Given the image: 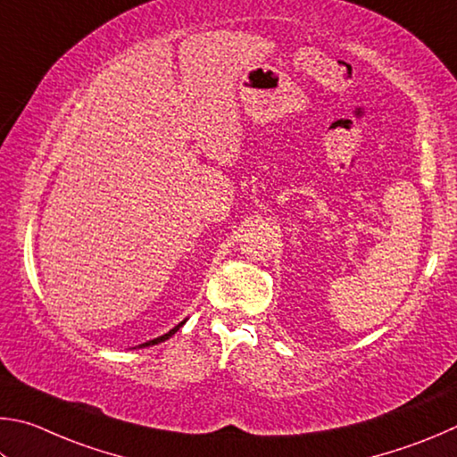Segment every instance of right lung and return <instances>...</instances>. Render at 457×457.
I'll list each match as a JSON object with an SVG mask.
<instances>
[{"instance_id": "right-lung-1", "label": "right lung", "mask_w": 457, "mask_h": 457, "mask_svg": "<svg viewBox=\"0 0 457 457\" xmlns=\"http://www.w3.org/2000/svg\"><path fill=\"white\" fill-rule=\"evenodd\" d=\"M182 325H184V321H182L180 325H176V327H174V329H170V331H168L166 335H162V337H156V339H152V341H148V343H142V345H140V347H150V345H156V343H162V341H166V339H170V337H172V335H174L176 331H179Z\"/></svg>"}]
</instances>
